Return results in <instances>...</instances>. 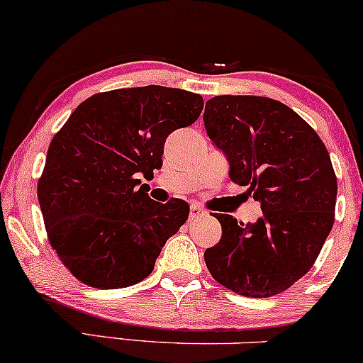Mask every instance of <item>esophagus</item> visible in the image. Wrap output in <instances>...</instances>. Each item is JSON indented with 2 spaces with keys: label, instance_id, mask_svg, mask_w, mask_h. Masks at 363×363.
Wrapping results in <instances>:
<instances>
[{
  "label": "esophagus",
  "instance_id": "34e87169",
  "mask_svg": "<svg viewBox=\"0 0 363 363\" xmlns=\"http://www.w3.org/2000/svg\"><path fill=\"white\" fill-rule=\"evenodd\" d=\"M203 216H207V212H205V210L200 207V205H196V203H194L190 207V220H194V218H199V217H203Z\"/></svg>",
  "mask_w": 363,
  "mask_h": 363
}]
</instances>
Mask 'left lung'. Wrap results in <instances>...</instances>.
<instances>
[{
    "label": "left lung",
    "instance_id": "obj_1",
    "mask_svg": "<svg viewBox=\"0 0 363 363\" xmlns=\"http://www.w3.org/2000/svg\"><path fill=\"white\" fill-rule=\"evenodd\" d=\"M203 124L229 161V177L261 203L254 223L216 213L218 244L205 250L210 274L250 298H269L301 279L333 227L337 177L306 121L283 102L257 96L207 101Z\"/></svg>",
    "mask_w": 363,
    "mask_h": 363
}]
</instances>
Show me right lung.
I'll return each instance as SVG.
<instances>
[{
    "mask_svg": "<svg viewBox=\"0 0 363 363\" xmlns=\"http://www.w3.org/2000/svg\"><path fill=\"white\" fill-rule=\"evenodd\" d=\"M202 109V96L182 89H116L84 101L53 136L38 202L52 247L84 284L128 288L155 269L190 207L155 202L141 178H153L168 134Z\"/></svg>",
    "mask_w": 363,
    "mask_h": 363,
    "instance_id": "add662e5",
    "label": "right lung"
}]
</instances>
